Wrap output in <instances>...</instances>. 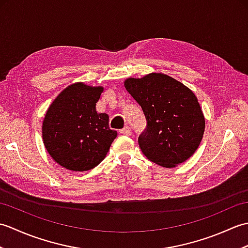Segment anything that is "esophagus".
<instances>
[{
	"label": "esophagus",
	"mask_w": 248,
	"mask_h": 248,
	"mask_svg": "<svg viewBox=\"0 0 248 248\" xmlns=\"http://www.w3.org/2000/svg\"><path fill=\"white\" fill-rule=\"evenodd\" d=\"M120 133H121V134H124V135L130 136V135H131V133H132V132H131V128H130V127H128V125H127V127H124V129H121V130H120Z\"/></svg>",
	"instance_id": "1"
}]
</instances>
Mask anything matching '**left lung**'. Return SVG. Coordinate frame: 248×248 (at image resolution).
<instances>
[{"label":"left lung","mask_w":248,"mask_h":248,"mask_svg":"<svg viewBox=\"0 0 248 248\" xmlns=\"http://www.w3.org/2000/svg\"><path fill=\"white\" fill-rule=\"evenodd\" d=\"M147 121L139 145L147 159L175 167L197 150L204 132V117L191 89L163 73H150L124 82Z\"/></svg>","instance_id":"8db88e82"}]
</instances>
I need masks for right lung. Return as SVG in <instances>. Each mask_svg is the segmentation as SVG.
<instances>
[{
  "mask_svg": "<svg viewBox=\"0 0 248 248\" xmlns=\"http://www.w3.org/2000/svg\"><path fill=\"white\" fill-rule=\"evenodd\" d=\"M102 92L100 86L72 84L46 110L44 144L52 159L67 170H93L104 159L117 136L108 127V115L96 110Z\"/></svg>",
  "mask_w": 248,
  "mask_h": 248,
  "instance_id": "1",
  "label": "right lung"
}]
</instances>
